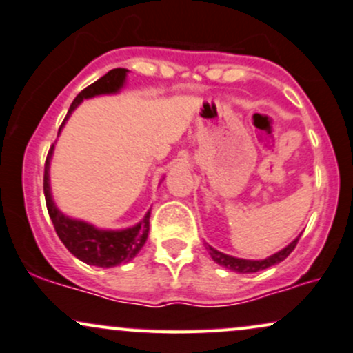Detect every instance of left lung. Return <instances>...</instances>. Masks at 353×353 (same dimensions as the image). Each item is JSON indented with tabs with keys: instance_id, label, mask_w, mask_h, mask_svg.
I'll return each instance as SVG.
<instances>
[{
	"instance_id": "left-lung-1",
	"label": "left lung",
	"mask_w": 353,
	"mask_h": 353,
	"mask_svg": "<svg viewBox=\"0 0 353 353\" xmlns=\"http://www.w3.org/2000/svg\"><path fill=\"white\" fill-rule=\"evenodd\" d=\"M299 239L300 236H296V239L292 241L290 245H287V247L283 248V250L273 253V255L268 256V259H263V260H245V259H236V256H232V255H227V253H221L219 250H215L213 247H207V250L210 253V256L213 259V262H216L221 267L228 268V270L232 272H236V273H255V272H260V270H265V268L272 267V265H276L280 262H283L285 259H287L288 255H290L292 252H294V248L296 247V243H299Z\"/></svg>"
}]
</instances>
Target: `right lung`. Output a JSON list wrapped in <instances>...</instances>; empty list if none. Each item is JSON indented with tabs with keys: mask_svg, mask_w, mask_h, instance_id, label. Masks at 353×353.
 <instances>
[{
	"mask_svg": "<svg viewBox=\"0 0 353 353\" xmlns=\"http://www.w3.org/2000/svg\"><path fill=\"white\" fill-rule=\"evenodd\" d=\"M126 73L128 70L125 68H114L101 77L100 80L94 81L93 85L86 86L85 90L74 98L71 103L68 113H66L65 120H63L59 132H61L63 125L73 113V110L86 98L98 97V94H110L120 91L121 86L125 85ZM54 145L51 146L48 157H46L45 163V178H43V190H45V200L46 208H48L50 219L53 221V227L57 230L59 240L63 241L68 250L73 253L77 259L81 262L94 265V267H117L120 263H126L138 255V252L143 248L146 239H148L150 232V212H146L143 220L137 223L134 227L125 230H100L93 225L86 223V221L70 219V216L63 215L61 212L54 205L53 198H51L50 190V160L53 155Z\"/></svg>",
	"mask_w": 353,
	"mask_h": 353,
	"instance_id": "add662e5",
	"label": "right lung"
}]
</instances>
